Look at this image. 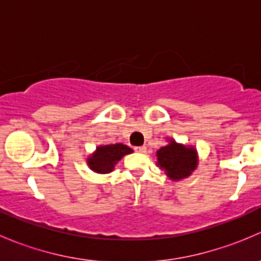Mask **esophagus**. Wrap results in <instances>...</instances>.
I'll list each match as a JSON object with an SVG mask.
<instances>
[{
	"mask_svg": "<svg viewBox=\"0 0 261 261\" xmlns=\"http://www.w3.org/2000/svg\"><path fill=\"white\" fill-rule=\"evenodd\" d=\"M135 151H138V152H145L146 151V146H138V147H135Z\"/></svg>",
	"mask_w": 261,
	"mask_h": 261,
	"instance_id": "1",
	"label": "esophagus"
}]
</instances>
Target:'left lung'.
I'll return each mask as SVG.
<instances>
[{"instance_id": "1", "label": "left lung", "mask_w": 261, "mask_h": 261, "mask_svg": "<svg viewBox=\"0 0 261 261\" xmlns=\"http://www.w3.org/2000/svg\"><path fill=\"white\" fill-rule=\"evenodd\" d=\"M156 156L158 165H160L173 180L187 178L197 167L196 150L193 147L179 145L173 140H170L167 146L158 150Z\"/></svg>"}]
</instances>
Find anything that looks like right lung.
<instances>
[{"label": "right lung", "mask_w": 261, "mask_h": 261, "mask_svg": "<svg viewBox=\"0 0 261 261\" xmlns=\"http://www.w3.org/2000/svg\"><path fill=\"white\" fill-rule=\"evenodd\" d=\"M133 152V150L123 144L115 145H103L97 147L96 152L88 158V165L92 170L101 174H107L114 170L115 164L121 160L126 154Z\"/></svg>", "instance_id": "add662e5"}]
</instances>
